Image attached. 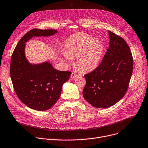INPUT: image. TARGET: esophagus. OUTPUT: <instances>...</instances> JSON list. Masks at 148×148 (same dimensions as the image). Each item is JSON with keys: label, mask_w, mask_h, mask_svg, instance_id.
<instances>
[{"label": "esophagus", "mask_w": 148, "mask_h": 148, "mask_svg": "<svg viewBox=\"0 0 148 148\" xmlns=\"http://www.w3.org/2000/svg\"><path fill=\"white\" fill-rule=\"evenodd\" d=\"M77 76V75H76V74L75 73H72L71 76V77L72 79H75V78Z\"/></svg>", "instance_id": "esophagus-1"}]
</instances>
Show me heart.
<instances>
[{
    "label": "heart",
    "instance_id": "1",
    "mask_svg": "<svg viewBox=\"0 0 148 148\" xmlns=\"http://www.w3.org/2000/svg\"><path fill=\"white\" fill-rule=\"evenodd\" d=\"M64 58L76 56V64L83 71L94 69L99 64L104 52L103 42L84 33L71 36L66 42Z\"/></svg>",
    "mask_w": 148,
    "mask_h": 148
}]
</instances>
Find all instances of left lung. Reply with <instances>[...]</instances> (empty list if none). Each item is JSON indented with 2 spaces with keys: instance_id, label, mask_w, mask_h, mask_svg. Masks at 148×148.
I'll return each mask as SVG.
<instances>
[{
  "instance_id": "1",
  "label": "left lung",
  "mask_w": 148,
  "mask_h": 148,
  "mask_svg": "<svg viewBox=\"0 0 148 148\" xmlns=\"http://www.w3.org/2000/svg\"><path fill=\"white\" fill-rule=\"evenodd\" d=\"M109 47L100 64L84 76L85 99L96 108L114 105L126 93L133 72V58L127 43L108 31Z\"/></svg>"
}]
</instances>
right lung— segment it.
<instances>
[{
	"instance_id": "right-lung-1",
	"label": "right lung",
	"mask_w": 148,
	"mask_h": 148,
	"mask_svg": "<svg viewBox=\"0 0 148 148\" xmlns=\"http://www.w3.org/2000/svg\"><path fill=\"white\" fill-rule=\"evenodd\" d=\"M57 32L55 29L30 30L19 40L11 57L10 75L15 93L22 103L33 110L45 111L52 107L71 72L56 70L48 62L29 63L25 54V42L33 37H49Z\"/></svg>"
}]
</instances>
